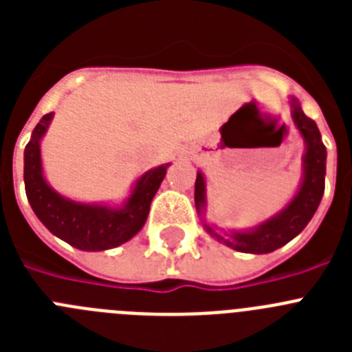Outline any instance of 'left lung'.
Wrapping results in <instances>:
<instances>
[{
  "label": "left lung",
  "instance_id": "8db88e82",
  "mask_svg": "<svg viewBox=\"0 0 352 352\" xmlns=\"http://www.w3.org/2000/svg\"><path fill=\"white\" fill-rule=\"evenodd\" d=\"M292 121L298 126L300 133L305 139L303 157V182L300 190L294 195L291 203L284 208L273 219L266 220L256 227L254 231L247 232H232L231 239H226L211 231V227L206 226L219 241H223L227 247L234 248L238 252L247 254H268L289 243L294 236L300 234L305 226L316 213L317 206L321 203L324 194V174H326V146L321 141V132L317 129L316 121L310 120L301 111L296 98H292ZM206 206V185H204L203 174L197 173L195 179V208L197 211L204 210Z\"/></svg>",
  "mask_w": 352,
  "mask_h": 352
}]
</instances>
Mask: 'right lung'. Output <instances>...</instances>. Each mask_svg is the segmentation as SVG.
<instances>
[{
    "instance_id": "obj_1",
    "label": "right lung",
    "mask_w": 352,
    "mask_h": 352,
    "mask_svg": "<svg viewBox=\"0 0 352 352\" xmlns=\"http://www.w3.org/2000/svg\"><path fill=\"white\" fill-rule=\"evenodd\" d=\"M52 116L54 113H49L40 120L24 149V186L31 208L52 234L79 250L96 252L120 247L144 226L151 199L166 178L169 164L142 174L123 208L80 204L61 197L43 178L40 160V139Z\"/></svg>"
}]
</instances>
